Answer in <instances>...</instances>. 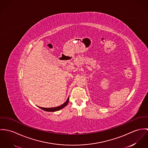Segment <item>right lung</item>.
Masks as SVG:
<instances>
[{"label": "right lung", "instance_id": "obj_1", "mask_svg": "<svg viewBox=\"0 0 148 148\" xmlns=\"http://www.w3.org/2000/svg\"><path fill=\"white\" fill-rule=\"evenodd\" d=\"M69 97L67 99L66 101L62 105L58 106V107H53V108H43V107H40L41 109L45 111H48V112H55V111H59L61 109H62L63 108H64L65 106H67V104L69 103Z\"/></svg>", "mask_w": 148, "mask_h": 148}]
</instances>
